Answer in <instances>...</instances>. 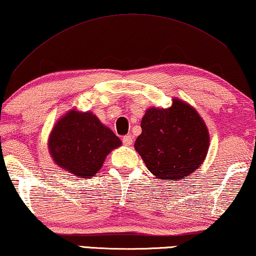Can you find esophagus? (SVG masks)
Listing matches in <instances>:
<instances>
[{"instance_id":"esophagus-1","label":"esophagus","mask_w":256,"mask_h":256,"mask_svg":"<svg viewBox=\"0 0 256 256\" xmlns=\"http://www.w3.org/2000/svg\"><path fill=\"white\" fill-rule=\"evenodd\" d=\"M122 143H124V145H127V146H129V145H132V136H130V135L124 136Z\"/></svg>"}]
</instances>
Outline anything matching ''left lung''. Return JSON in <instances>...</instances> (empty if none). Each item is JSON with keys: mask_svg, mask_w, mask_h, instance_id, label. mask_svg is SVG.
<instances>
[{"mask_svg": "<svg viewBox=\"0 0 256 256\" xmlns=\"http://www.w3.org/2000/svg\"><path fill=\"white\" fill-rule=\"evenodd\" d=\"M140 127L135 150L160 180H184L206 159L207 126L194 106L180 98L167 108H148Z\"/></svg>", "mask_w": 256, "mask_h": 256, "instance_id": "left-lung-1", "label": "left lung"}]
</instances>
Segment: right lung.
<instances>
[{
	"instance_id": "right-lung-1",
	"label": "right lung",
	"mask_w": 256,
	"mask_h": 256,
	"mask_svg": "<svg viewBox=\"0 0 256 256\" xmlns=\"http://www.w3.org/2000/svg\"><path fill=\"white\" fill-rule=\"evenodd\" d=\"M119 146V137L92 112L76 108L60 116L48 140L54 164L82 180L95 176L108 153Z\"/></svg>"
}]
</instances>
